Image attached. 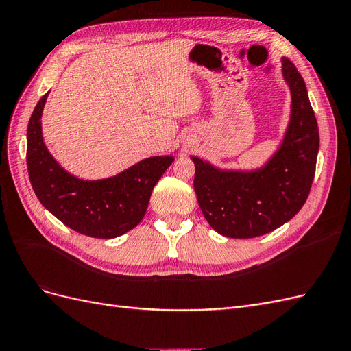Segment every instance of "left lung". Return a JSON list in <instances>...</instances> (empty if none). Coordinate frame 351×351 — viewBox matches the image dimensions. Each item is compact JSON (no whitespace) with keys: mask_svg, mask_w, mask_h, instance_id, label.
I'll return each instance as SVG.
<instances>
[{"mask_svg":"<svg viewBox=\"0 0 351 351\" xmlns=\"http://www.w3.org/2000/svg\"><path fill=\"white\" fill-rule=\"evenodd\" d=\"M282 77L291 93L290 120L278 149L262 167L224 169L190 156L202 214L221 236L252 239L281 227L309 196L319 151L316 117L302 74L282 57Z\"/></svg>","mask_w":351,"mask_h":351,"instance_id":"obj_1","label":"left lung"}]
</instances>
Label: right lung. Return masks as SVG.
<instances>
[{"instance_id": "add662e5", "label": "right lung", "mask_w": 351, "mask_h": 351, "mask_svg": "<svg viewBox=\"0 0 351 351\" xmlns=\"http://www.w3.org/2000/svg\"><path fill=\"white\" fill-rule=\"evenodd\" d=\"M49 93V92H48ZM48 93L39 99L27 124V171L39 202L62 224L95 239H114L143 219L151 193L174 156H151L101 180H83L62 168L42 136V111Z\"/></svg>"}]
</instances>
